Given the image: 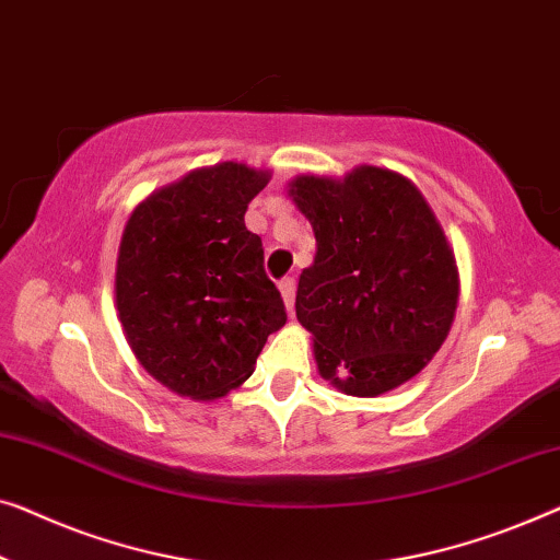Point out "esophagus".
I'll return each mask as SVG.
<instances>
[{
  "label": "esophagus",
  "mask_w": 560,
  "mask_h": 560,
  "mask_svg": "<svg viewBox=\"0 0 560 560\" xmlns=\"http://www.w3.org/2000/svg\"><path fill=\"white\" fill-rule=\"evenodd\" d=\"M278 288H280L282 303H285V311H288V313H293V307H295V280H293V278L280 280V282H278Z\"/></svg>",
  "instance_id": "1"
}]
</instances>
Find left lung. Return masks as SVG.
Here are the masks:
<instances>
[{"mask_svg":"<svg viewBox=\"0 0 560 560\" xmlns=\"http://www.w3.org/2000/svg\"><path fill=\"white\" fill-rule=\"evenodd\" d=\"M288 197L313 226L295 315L318 374L348 396L407 384L447 338L459 300L455 249L417 184L381 166L303 174Z\"/></svg>","mask_w":560,"mask_h":560,"instance_id":"left-lung-1","label":"left lung"}]
</instances>
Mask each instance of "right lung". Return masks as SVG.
Returning <instances> with one entry per match:
<instances>
[{
  "mask_svg": "<svg viewBox=\"0 0 560 560\" xmlns=\"http://www.w3.org/2000/svg\"><path fill=\"white\" fill-rule=\"evenodd\" d=\"M270 172L237 161L194 168L128 217L116 262V311L145 374L212 401L253 376L265 340L285 326L247 205Z\"/></svg>",
  "mask_w": 560,
  "mask_h": 560,
  "instance_id": "obj_1",
  "label": "right lung"
}]
</instances>
